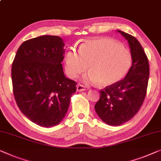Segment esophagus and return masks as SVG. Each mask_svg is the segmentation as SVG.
I'll use <instances>...</instances> for the list:
<instances>
[{
  "label": "esophagus",
  "mask_w": 161,
  "mask_h": 161,
  "mask_svg": "<svg viewBox=\"0 0 161 161\" xmlns=\"http://www.w3.org/2000/svg\"><path fill=\"white\" fill-rule=\"evenodd\" d=\"M85 87H84L83 85H78L76 86V91L81 92V91H85Z\"/></svg>",
  "instance_id": "1"
}]
</instances>
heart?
<instances>
[{"label": "heart", "instance_id": "obj_1", "mask_svg": "<svg viewBox=\"0 0 161 161\" xmlns=\"http://www.w3.org/2000/svg\"><path fill=\"white\" fill-rule=\"evenodd\" d=\"M78 53L71 47L65 55V69L67 75L75 78L87 69L83 76L87 84L108 87L118 83L127 75L132 63L128 49L110 38H101L85 41Z\"/></svg>", "mask_w": 161, "mask_h": 161}]
</instances>
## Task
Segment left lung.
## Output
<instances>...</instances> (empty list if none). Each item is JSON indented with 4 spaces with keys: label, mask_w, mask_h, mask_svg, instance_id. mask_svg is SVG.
Wrapping results in <instances>:
<instances>
[{
    "label": "left lung",
    "mask_w": 161,
    "mask_h": 161,
    "mask_svg": "<svg viewBox=\"0 0 161 161\" xmlns=\"http://www.w3.org/2000/svg\"><path fill=\"white\" fill-rule=\"evenodd\" d=\"M128 41L132 65L125 79L100 91L95 110L101 120L109 125H120L139 112L146 96L149 67L143 47L136 38L117 30Z\"/></svg>",
    "instance_id": "left-lung-1"
}]
</instances>
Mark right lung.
<instances>
[{
	"mask_svg": "<svg viewBox=\"0 0 161 161\" xmlns=\"http://www.w3.org/2000/svg\"><path fill=\"white\" fill-rule=\"evenodd\" d=\"M64 46L57 36L31 38L20 45L12 63L13 92L18 107L42 127L62 121L76 90V83L63 73Z\"/></svg>",
	"mask_w": 161,
	"mask_h": 161,
	"instance_id": "add662e5",
	"label": "right lung"
}]
</instances>
